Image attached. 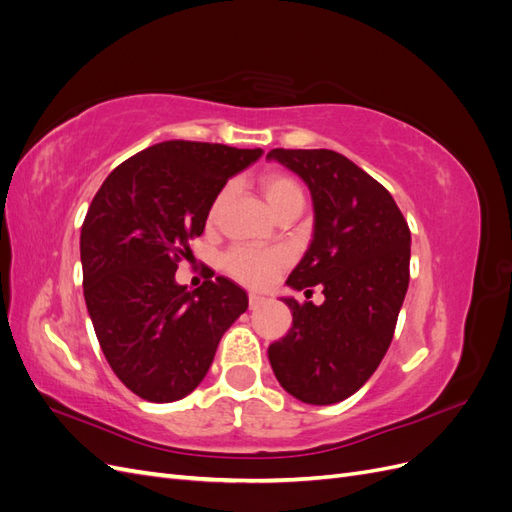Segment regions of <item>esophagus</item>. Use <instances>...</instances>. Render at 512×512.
<instances>
[{"label": "esophagus", "instance_id": "1", "mask_svg": "<svg viewBox=\"0 0 512 512\" xmlns=\"http://www.w3.org/2000/svg\"><path fill=\"white\" fill-rule=\"evenodd\" d=\"M247 299H250V309H256V307H260L262 303L267 301V299L262 297V294H258V292H250V294H247Z\"/></svg>", "mask_w": 512, "mask_h": 512}]
</instances>
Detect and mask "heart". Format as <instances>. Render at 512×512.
<instances>
[{
	"instance_id": "heart-1",
	"label": "heart",
	"mask_w": 512,
	"mask_h": 512,
	"mask_svg": "<svg viewBox=\"0 0 512 512\" xmlns=\"http://www.w3.org/2000/svg\"><path fill=\"white\" fill-rule=\"evenodd\" d=\"M260 192L265 196L267 205L275 213L284 203H288L294 196H303L299 183L284 173H265L258 181ZM230 188H224L215 196L213 205L209 209V220L213 222L218 218L222 207L226 205ZM290 265V252L284 247H250V245H237L226 252L224 256V269L230 277L247 286H267L277 275H280Z\"/></svg>"
}]
</instances>
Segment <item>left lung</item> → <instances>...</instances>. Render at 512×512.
<instances>
[{
    "instance_id": "8db88e82",
    "label": "left lung",
    "mask_w": 512,
    "mask_h": 512,
    "mask_svg": "<svg viewBox=\"0 0 512 512\" xmlns=\"http://www.w3.org/2000/svg\"><path fill=\"white\" fill-rule=\"evenodd\" d=\"M314 200V241L286 284L324 303L284 299L290 331L269 346L273 374L305 404L354 395L391 346L410 282V228L389 190L331 149H271Z\"/></svg>"
}]
</instances>
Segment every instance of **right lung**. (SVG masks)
Instances as JSON below:
<instances>
[{"label": "right lung", "mask_w": 512, "mask_h": 512, "mask_svg": "<svg viewBox=\"0 0 512 512\" xmlns=\"http://www.w3.org/2000/svg\"><path fill=\"white\" fill-rule=\"evenodd\" d=\"M262 149L164 141L121 162L91 200L81 228L83 292L100 348L128 389L156 404L203 382L247 294L207 271L203 286L175 282L226 181Z\"/></svg>", "instance_id": "1"}]
</instances>
